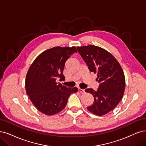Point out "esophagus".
<instances>
[{"mask_svg":"<svg viewBox=\"0 0 146 146\" xmlns=\"http://www.w3.org/2000/svg\"><path fill=\"white\" fill-rule=\"evenodd\" d=\"M78 91H79L80 93H85V90H83V89H81V88H78Z\"/></svg>","mask_w":146,"mask_h":146,"instance_id":"1","label":"esophagus"}]
</instances>
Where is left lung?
<instances>
[{"mask_svg": "<svg viewBox=\"0 0 146 146\" xmlns=\"http://www.w3.org/2000/svg\"><path fill=\"white\" fill-rule=\"evenodd\" d=\"M78 52L87 64L90 72L98 74L99 84L97 91H85L94 97V102L87 110L93 114L105 115L119 104L125 89V78L119 62L111 53L100 47L88 45L77 47Z\"/></svg>", "mask_w": 146, "mask_h": 146, "instance_id": "left-lung-1", "label": "left lung"}]
</instances>
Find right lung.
<instances>
[{
	"mask_svg": "<svg viewBox=\"0 0 146 146\" xmlns=\"http://www.w3.org/2000/svg\"><path fill=\"white\" fill-rule=\"evenodd\" d=\"M74 52V46L54 47L41 53L30 66L26 74V94L36 108L43 114L52 115L66 107L70 95L78 88H67L57 83L65 80V62Z\"/></svg>",
	"mask_w": 146,
	"mask_h": 146,
	"instance_id": "add662e5",
	"label": "right lung"
}]
</instances>
